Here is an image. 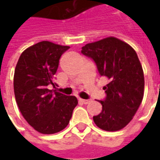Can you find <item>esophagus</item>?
Returning a JSON list of instances; mask_svg holds the SVG:
<instances>
[{"mask_svg": "<svg viewBox=\"0 0 160 160\" xmlns=\"http://www.w3.org/2000/svg\"><path fill=\"white\" fill-rule=\"evenodd\" d=\"M79 100H80L81 103H83V104H89V103H90L91 101H92V99H82V98H80Z\"/></svg>", "mask_w": 160, "mask_h": 160, "instance_id": "obj_1", "label": "esophagus"}]
</instances>
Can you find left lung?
<instances>
[{
	"instance_id": "obj_1",
	"label": "left lung",
	"mask_w": 160,
	"mask_h": 160,
	"mask_svg": "<svg viewBox=\"0 0 160 160\" xmlns=\"http://www.w3.org/2000/svg\"><path fill=\"white\" fill-rule=\"evenodd\" d=\"M81 53L92 59L100 76L110 82L104 87L106 96L102 111L94 116L98 127L106 131L123 128L136 113L144 94V73L134 49L116 38L87 43Z\"/></svg>"
}]
</instances>
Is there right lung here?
<instances>
[{"label":"right lung","mask_w":160,"mask_h":160,"mask_svg":"<svg viewBox=\"0 0 160 160\" xmlns=\"http://www.w3.org/2000/svg\"><path fill=\"white\" fill-rule=\"evenodd\" d=\"M69 46L42 41L19 56L13 77L16 103L26 122L39 133L55 134L64 129L78 104L74 96L50 90L59 60Z\"/></svg>","instance_id":"right-lung-1"}]
</instances>
